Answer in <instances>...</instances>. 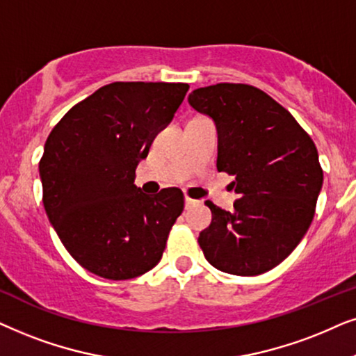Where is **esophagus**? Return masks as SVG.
Listing matches in <instances>:
<instances>
[{
    "mask_svg": "<svg viewBox=\"0 0 356 356\" xmlns=\"http://www.w3.org/2000/svg\"><path fill=\"white\" fill-rule=\"evenodd\" d=\"M195 205H197V200H193V198L186 197V208H187V210H191V208L195 207Z\"/></svg>",
    "mask_w": 356,
    "mask_h": 356,
    "instance_id": "esophagus-1",
    "label": "esophagus"
}]
</instances>
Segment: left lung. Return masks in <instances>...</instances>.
<instances>
[{"label":"left lung","instance_id":"left-lung-1","mask_svg":"<svg viewBox=\"0 0 356 356\" xmlns=\"http://www.w3.org/2000/svg\"><path fill=\"white\" fill-rule=\"evenodd\" d=\"M188 104L215 122L216 168L233 175L239 195L233 211L207 202L211 225L198 244L221 272H268L295 250L314 216L322 188L314 141L285 107L249 84L195 89Z\"/></svg>","mask_w":356,"mask_h":356}]
</instances>
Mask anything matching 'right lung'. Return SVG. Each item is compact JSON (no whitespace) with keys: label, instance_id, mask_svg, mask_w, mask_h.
Wrapping results in <instances>:
<instances>
[{"label":"right lung","instance_id":"right-lung-1","mask_svg":"<svg viewBox=\"0 0 356 356\" xmlns=\"http://www.w3.org/2000/svg\"><path fill=\"white\" fill-rule=\"evenodd\" d=\"M187 91L184 83L107 84L70 108L45 141V213L71 257L97 277L129 280L163 257L184 193L146 195L135 170Z\"/></svg>","mask_w":356,"mask_h":356}]
</instances>
